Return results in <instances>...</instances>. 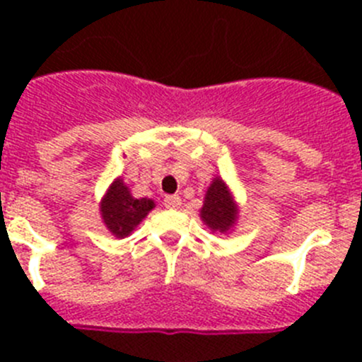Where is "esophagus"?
I'll list each match as a JSON object with an SVG mask.
<instances>
[{"label":"esophagus","instance_id":"1","mask_svg":"<svg viewBox=\"0 0 362 362\" xmlns=\"http://www.w3.org/2000/svg\"><path fill=\"white\" fill-rule=\"evenodd\" d=\"M166 209H179L181 206V197L179 196H166L165 197Z\"/></svg>","mask_w":362,"mask_h":362}]
</instances>
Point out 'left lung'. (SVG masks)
Instances as JSON below:
<instances>
[{
  "instance_id": "obj_1",
  "label": "left lung",
  "mask_w": 362,
  "mask_h": 362,
  "mask_svg": "<svg viewBox=\"0 0 362 362\" xmlns=\"http://www.w3.org/2000/svg\"><path fill=\"white\" fill-rule=\"evenodd\" d=\"M199 217L212 232H232L239 219V204L226 181L219 175L212 179L203 199Z\"/></svg>"
}]
</instances>
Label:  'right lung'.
I'll use <instances>...</instances> for the list:
<instances>
[{
	"label": "right lung",
	"mask_w": 362,
	"mask_h": 362,
	"mask_svg": "<svg viewBox=\"0 0 362 362\" xmlns=\"http://www.w3.org/2000/svg\"><path fill=\"white\" fill-rule=\"evenodd\" d=\"M156 209L148 197H134L130 188L121 177H116L99 201V214L108 232L117 239L129 238L137 225Z\"/></svg>",
	"instance_id": "obj_1"
}]
</instances>
